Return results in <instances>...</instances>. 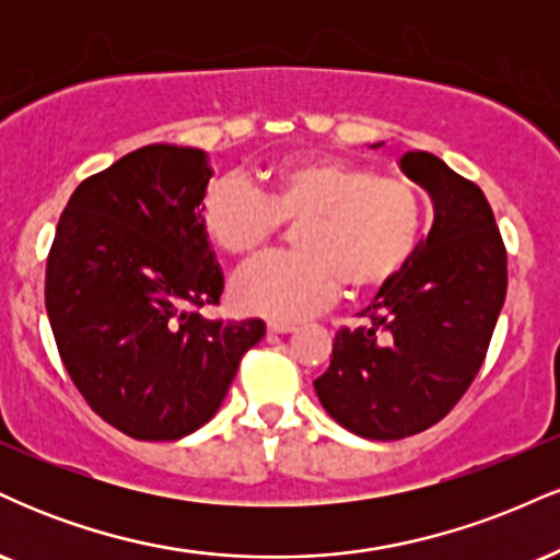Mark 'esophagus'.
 <instances>
[{
	"label": "esophagus",
	"mask_w": 560,
	"mask_h": 560,
	"mask_svg": "<svg viewBox=\"0 0 560 560\" xmlns=\"http://www.w3.org/2000/svg\"><path fill=\"white\" fill-rule=\"evenodd\" d=\"M294 324H284V320H268V334H292Z\"/></svg>",
	"instance_id": "34e87169"
}]
</instances>
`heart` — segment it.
Here are the masks:
<instances>
[{"label": "heart", "instance_id": "heart-1", "mask_svg": "<svg viewBox=\"0 0 560 560\" xmlns=\"http://www.w3.org/2000/svg\"><path fill=\"white\" fill-rule=\"evenodd\" d=\"M268 189L221 176L205 189L202 229L221 253L247 258L273 240L281 221L294 229L292 255H268L231 281L242 313L300 320L339 294L374 292L402 273L421 240L423 205L402 178L339 158H305L266 176Z\"/></svg>", "mask_w": 560, "mask_h": 560}]
</instances>
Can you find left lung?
I'll use <instances>...</instances> for the list:
<instances>
[{"instance_id":"1","label":"left lung","mask_w":560,"mask_h":560,"mask_svg":"<svg viewBox=\"0 0 560 560\" xmlns=\"http://www.w3.org/2000/svg\"><path fill=\"white\" fill-rule=\"evenodd\" d=\"M397 165L432 199V229L361 313L365 324L337 331L313 382L326 413L365 440H402L445 419L485 363L508 287L485 191L429 152Z\"/></svg>"}]
</instances>
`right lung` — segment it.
I'll return each instance as SVG.
<instances>
[{"instance_id": "1", "label": "right lung", "mask_w": 560, "mask_h": 560, "mask_svg": "<svg viewBox=\"0 0 560 560\" xmlns=\"http://www.w3.org/2000/svg\"><path fill=\"white\" fill-rule=\"evenodd\" d=\"M208 152L150 144L68 199L47 260V316L83 400L133 440L197 432L221 408L260 318L208 320L223 273L202 229Z\"/></svg>"}]
</instances>
